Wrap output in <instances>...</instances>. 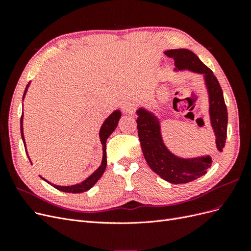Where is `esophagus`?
Wrapping results in <instances>:
<instances>
[{
  "instance_id": "1",
  "label": "esophagus",
  "mask_w": 251,
  "mask_h": 251,
  "mask_svg": "<svg viewBox=\"0 0 251 251\" xmlns=\"http://www.w3.org/2000/svg\"><path fill=\"white\" fill-rule=\"evenodd\" d=\"M134 103L131 101H126L123 104V111L127 114H132L134 112Z\"/></svg>"
}]
</instances>
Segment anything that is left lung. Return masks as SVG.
<instances>
[{
    "mask_svg": "<svg viewBox=\"0 0 251 251\" xmlns=\"http://www.w3.org/2000/svg\"><path fill=\"white\" fill-rule=\"evenodd\" d=\"M164 54L175 59V70H188L203 74L209 100V117L216 136L217 151H222L227 135V108L223 91L217 77L195 53L187 49H172ZM137 130L142 153L151 171L173 184L187 183L207 173L211 166L209 155L197 158H180L165 147L161 136L159 119L153 113L139 108L137 110Z\"/></svg>",
    "mask_w": 251,
    "mask_h": 251,
    "instance_id": "8db88e82",
    "label": "left lung"
}]
</instances>
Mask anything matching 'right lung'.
I'll list each match as a JSON object with an SVG mask.
<instances>
[{"mask_svg":"<svg viewBox=\"0 0 251 251\" xmlns=\"http://www.w3.org/2000/svg\"><path fill=\"white\" fill-rule=\"evenodd\" d=\"M29 87V83L27 85L26 89H25V92L24 95H23V100H24V97L26 95L27 92V89ZM121 117V113L119 110L114 111L111 115L103 121V124L100 127V142L102 144V161L100 168H98L91 176H89L85 181L80 182V183H77L75 185H71V186H60V185H55V184H51L49 181H47L46 179H44L43 177H41L43 180H45L47 182V183H50L51 185H53V187H55L58 191H62L65 193H72V194H80L83 192H87L89 189L92 187L96 182L100 180V178L102 176V174L105 171V168H107V151H105V143H107V139L109 138V136L114 132V130L117 127L118 125V121ZM21 135H22V139L23 142H24V146H25V150H26V143H25V138H24V132H23V114H22V117H21ZM27 153V151H26ZM28 156V153H27ZM29 158V156H28ZM30 160V158H29ZM31 162V161H30Z\"/></svg>","mask_w":251,"mask_h":251,"instance_id":"right-lung-1","label":"right lung"}]
</instances>
